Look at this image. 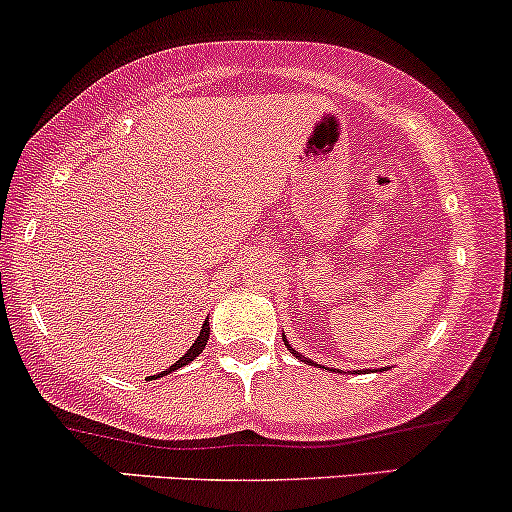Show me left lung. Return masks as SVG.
<instances>
[{
    "label": "left lung",
    "instance_id": "left-lung-1",
    "mask_svg": "<svg viewBox=\"0 0 512 512\" xmlns=\"http://www.w3.org/2000/svg\"><path fill=\"white\" fill-rule=\"evenodd\" d=\"M285 346H287V350H290V353H292V355H295V358H297V360H300V363L314 365V363H312V360H309V358H304V355H300V353H297V350H295V348H292V346H290V343H287V338H285ZM380 372H382V370H380Z\"/></svg>",
    "mask_w": 512,
    "mask_h": 512
}]
</instances>
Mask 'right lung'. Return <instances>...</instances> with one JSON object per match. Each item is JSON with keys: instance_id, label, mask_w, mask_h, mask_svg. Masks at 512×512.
<instances>
[{"instance_id": "right-lung-1", "label": "right lung", "mask_w": 512, "mask_h": 512, "mask_svg": "<svg viewBox=\"0 0 512 512\" xmlns=\"http://www.w3.org/2000/svg\"><path fill=\"white\" fill-rule=\"evenodd\" d=\"M208 341H210V321H205L203 326H200V333H198V338H195V343L191 348L186 350V355H183V358H179L176 360L174 365L169 367V370H164L162 375H169V372H176L179 370V367H183V365H188V363H193L195 358H198L200 353H203L205 350V346H208Z\"/></svg>"}]
</instances>
